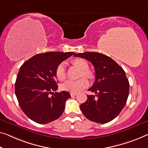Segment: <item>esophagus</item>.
Masks as SVG:
<instances>
[{
    "label": "esophagus",
    "mask_w": 148,
    "mask_h": 148,
    "mask_svg": "<svg viewBox=\"0 0 148 148\" xmlns=\"http://www.w3.org/2000/svg\"><path fill=\"white\" fill-rule=\"evenodd\" d=\"M76 95H77L76 93H74V92H70V96H71L72 97L75 96H76Z\"/></svg>",
    "instance_id": "obj_1"
}]
</instances>
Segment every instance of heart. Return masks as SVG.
I'll return each instance as SVG.
<instances>
[{"label":"heart","mask_w":148,"mask_h":148,"mask_svg":"<svg viewBox=\"0 0 148 148\" xmlns=\"http://www.w3.org/2000/svg\"><path fill=\"white\" fill-rule=\"evenodd\" d=\"M72 62L76 66L80 68L82 70L81 76L87 77L88 78H92V74L88 70V62L83 58H76ZM56 75L59 80L63 81L66 78V63L62 62L59 64L56 69ZM88 86V81L86 78H82L77 80H68L62 86V89L64 91L70 92H79L84 89Z\"/></svg>","instance_id":"heart-1"}]
</instances>
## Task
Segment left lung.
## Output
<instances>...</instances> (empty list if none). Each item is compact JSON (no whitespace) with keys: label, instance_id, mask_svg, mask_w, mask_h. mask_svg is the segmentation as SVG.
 <instances>
[{"label":"left lung","instance_id":"1","mask_svg":"<svg viewBox=\"0 0 148 148\" xmlns=\"http://www.w3.org/2000/svg\"><path fill=\"white\" fill-rule=\"evenodd\" d=\"M75 56L85 58L95 69V82L88 90L86 102L80 106L88 120L98 123L110 122L118 116L126 103L129 82L123 68L113 59L98 52L79 53Z\"/></svg>","mask_w":148,"mask_h":148}]
</instances>
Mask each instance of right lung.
<instances>
[{"label":"right lung","instance_id":"1","mask_svg":"<svg viewBox=\"0 0 148 148\" xmlns=\"http://www.w3.org/2000/svg\"><path fill=\"white\" fill-rule=\"evenodd\" d=\"M76 53L49 52L38 54L20 68L15 94L21 108L34 122L45 124L60 118L70 98L68 92L58 90L56 69L59 64ZM52 96H51V95Z\"/></svg>","mask_w":148,"mask_h":148}]
</instances>
